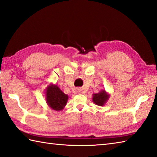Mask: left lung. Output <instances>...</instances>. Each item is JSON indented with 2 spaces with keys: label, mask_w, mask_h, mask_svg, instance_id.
<instances>
[{
  "label": "left lung",
  "mask_w": 157,
  "mask_h": 157,
  "mask_svg": "<svg viewBox=\"0 0 157 157\" xmlns=\"http://www.w3.org/2000/svg\"><path fill=\"white\" fill-rule=\"evenodd\" d=\"M109 98V95L107 94V92L105 90H103L98 93L94 94L92 100L96 105L103 106L105 104L106 102L107 101Z\"/></svg>",
  "instance_id": "8db88e82"
}]
</instances>
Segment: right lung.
Here are the masks:
<instances>
[{"instance_id":"add662e5","label":"right lung","mask_w":157,"mask_h":157,"mask_svg":"<svg viewBox=\"0 0 157 157\" xmlns=\"http://www.w3.org/2000/svg\"><path fill=\"white\" fill-rule=\"evenodd\" d=\"M46 103L55 111L63 110L66 105L68 96L65 94L57 85L51 84L46 90Z\"/></svg>"}]
</instances>
